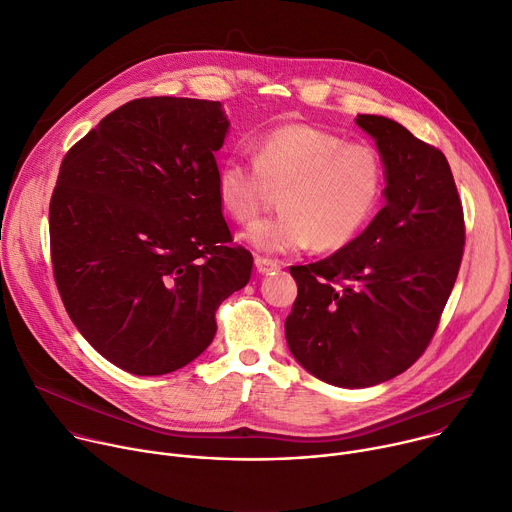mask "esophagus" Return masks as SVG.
<instances>
[{
	"instance_id": "obj_1",
	"label": "esophagus",
	"mask_w": 512,
	"mask_h": 512,
	"mask_svg": "<svg viewBox=\"0 0 512 512\" xmlns=\"http://www.w3.org/2000/svg\"><path fill=\"white\" fill-rule=\"evenodd\" d=\"M255 267L259 273H271V271H277L280 269V263H277L275 259H269V257H261L257 255L255 257Z\"/></svg>"
}]
</instances>
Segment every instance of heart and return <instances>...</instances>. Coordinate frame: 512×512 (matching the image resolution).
<instances>
[{
    "label": "heart",
    "instance_id": "1",
    "mask_svg": "<svg viewBox=\"0 0 512 512\" xmlns=\"http://www.w3.org/2000/svg\"><path fill=\"white\" fill-rule=\"evenodd\" d=\"M282 214L261 220L245 239L261 253L288 255L310 245L347 247L376 216L386 192L380 153L308 124L265 132L255 157L230 155L218 169L220 208L239 224L253 222L271 194Z\"/></svg>",
    "mask_w": 512,
    "mask_h": 512
}]
</instances>
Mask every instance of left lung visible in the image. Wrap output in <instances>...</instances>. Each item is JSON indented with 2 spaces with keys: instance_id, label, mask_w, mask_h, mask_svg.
I'll use <instances>...</instances> for the list:
<instances>
[{
  "instance_id": "8db88e82",
  "label": "left lung",
  "mask_w": 512,
  "mask_h": 512,
  "mask_svg": "<svg viewBox=\"0 0 512 512\" xmlns=\"http://www.w3.org/2000/svg\"><path fill=\"white\" fill-rule=\"evenodd\" d=\"M355 122L386 165V206L347 247L290 267L298 296L286 318L292 355L339 388L382 384L425 353L466 245L445 155L390 118Z\"/></svg>"
}]
</instances>
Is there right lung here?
Listing matches in <instances>:
<instances>
[{"label": "right lung", "instance_id": "add662e5", "mask_svg": "<svg viewBox=\"0 0 512 512\" xmlns=\"http://www.w3.org/2000/svg\"><path fill=\"white\" fill-rule=\"evenodd\" d=\"M218 102L141 98L63 157L49 206L55 284L77 331L134 376L194 361L253 255L218 202Z\"/></svg>", "mask_w": 512, "mask_h": 512}]
</instances>
